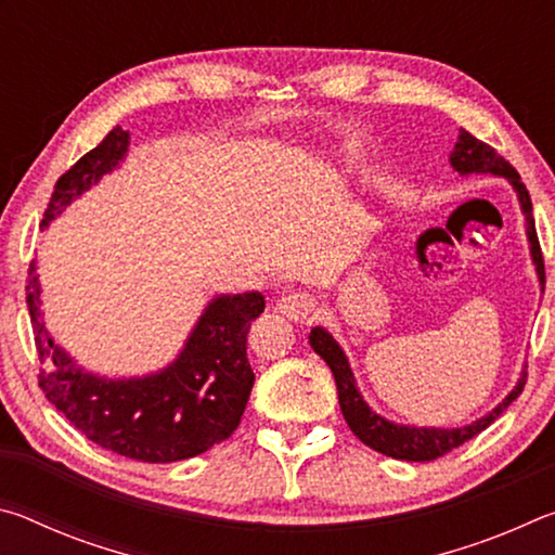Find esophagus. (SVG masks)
I'll use <instances>...</instances> for the list:
<instances>
[{
    "instance_id": "esophagus-1",
    "label": "esophagus",
    "mask_w": 555,
    "mask_h": 555,
    "mask_svg": "<svg viewBox=\"0 0 555 555\" xmlns=\"http://www.w3.org/2000/svg\"><path fill=\"white\" fill-rule=\"evenodd\" d=\"M313 308H315V304L308 294H286L276 300L279 313H284L286 318H291V321H300V323L311 318Z\"/></svg>"
}]
</instances>
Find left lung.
<instances>
[{
    "mask_svg": "<svg viewBox=\"0 0 555 555\" xmlns=\"http://www.w3.org/2000/svg\"><path fill=\"white\" fill-rule=\"evenodd\" d=\"M448 164L457 176H500L509 181V185L516 193V201H519V210L524 215L526 242H529V255L533 261V269H537V279L543 294L546 274H543V257H541V247L537 237V224H533L531 198H529V191H526V185L521 183L519 173L514 171V166L496 154L492 146L482 144L480 139H475L465 129H460L457 142L448 156ZM308 340H311L313 352L321 354L323 362L333 372L335 384H337V401H340V411L352 434L360 438L364 446L377 450V453L387 457H397V460H409V463H428V460L446 455L453 448L463 446L465 440L482 434V430L490 424H494V421L504 413V409L519 397L526 384V370H521V377L516 379L514 389L506 393V397L496 403L492 411H487L485 416L475 418L473 424L455 426V428L397 424V421L384 418L382 413L374 411L370 403L364 401L360 387H357L350 360H347L340 343H337L323 325L311 327Z\"/></svg>",
    "mask_w": 555,
    "mask_h": 555,
    "instance_id": "obj_1",
    "label": "left lung"
}]
</instances>
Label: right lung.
<instances>
[{
  "instance_id": "right-lung-1",
  "label": "right lung",
  "mask_w": 555,
  "mask_h": 555,
  "mask_svg": "<svg viewBox=\"0 0 555 555\" xmlns=\"http://www.w3.org/2000/svg\"><path fill=\"white\" fill-rule=\"evenodd\" d=\"M129 131L115 127L55 183L43 228L73 201L125 164ZM29 269V304L36 350L43 362L39 387L55 409L92 443L142 463H176L210 450L240 426L255 372L247 362L249 325L264 311L259 291L215 294L171 362L131 377L90 372L55 343L43 321L41 281Z\"/></svg>"
}]
</instances>
